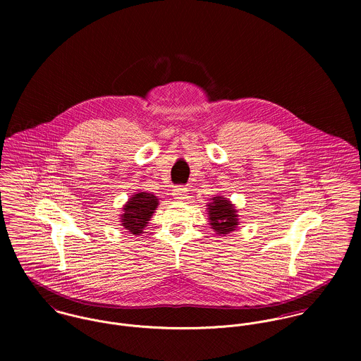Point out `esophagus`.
Returning <instances> with one entry per match:
<instances>
[{
  "mask_svg": "<svg viewBox=\"0 0 361 361\" xmlns=\"http://www.w3.org/2000/svg\"><path fill=\"white\" fill-rule=\"evenodd\" d=\"M188 188L185 186H176L173 190H172V196L176 199V200H185L186 196H188Z\"/></svg>",
  "mask_w": 361,
  "mask_h": 361,
  "instance_id": "obj_1",
  "label": "esophagus"
}]
</instances>
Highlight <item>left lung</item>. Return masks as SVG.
Wrapping results in <instances>:
<instances>
[{
	"label": "left lung",
	"mask_w": 361,
	"mask_h": 361,
	"mask_svg": "<svg viewBox=\"0 0 361 361\" xmlns=\"http://www.w3.org/2000/svg\"><path fill=\"white\" fill-rule=\"evenodd\" d=\"M212 200L214 202L208 204V218L212 229L222 235L235 231L238 225V215L235 208L221 196L214 197Z\"/></svg>",
	"instance_id": "1"
}]
</instances>
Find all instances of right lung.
Returning a JSON list of instances; mask_svg holds the SVG:
<instances>
[{"label": "right lung", "mask_w": 361, "mask_h": 361, "mask_svg": "<svg viewBox=\"0 0 361 361\" xmlns=\"http://www.w3.org/2000/svg\"><path fill=\"white\" fill-rule=\"evenodd\" d=\"M158 199L150 193H137L129 199L128 204L123 207L122 225L133 235H140L150 221L155 207L158 206Z\"/></svg>", "instance_id": "add662e5"}]
</instances>
